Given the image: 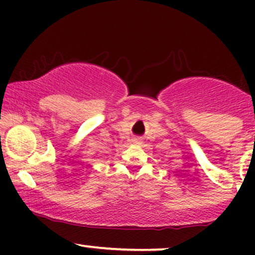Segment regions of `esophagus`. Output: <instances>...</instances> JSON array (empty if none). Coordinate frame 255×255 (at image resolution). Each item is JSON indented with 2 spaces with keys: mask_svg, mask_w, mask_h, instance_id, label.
I'll list each match as a JSON object with an SVG mask.
<instances>
[{
  "mask_svg": "<svg viewBox=\"0 0 255 255\" xmlns=\"http://www.w3.org/2000/svg\"><path fill=\"white\" fill-rule=\"evenodd\" d=\"M131 142H133V144H137V145H140L141 144V139H140V137H134V139H131Z\"/></svg>",
  "mask_w": 255,
  "mask_h": 255,
  "instance_id": "34e87169",
  "label": "esophagus"
}]
</instances>
